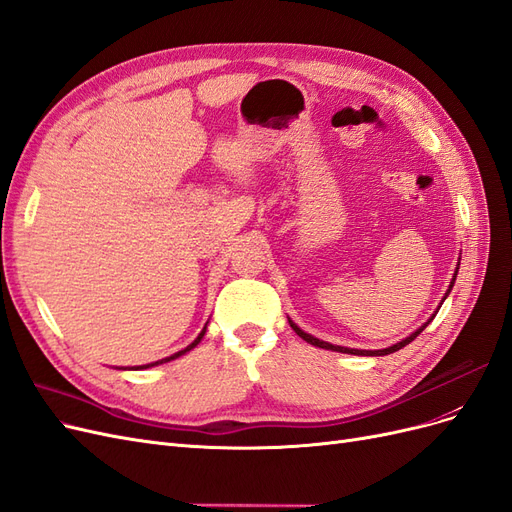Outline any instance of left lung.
<instances>
[{
    "instance_id": "8db88e82",
    "label": "left lung",
    "mask_w": 512,
    "mask_h": 512,
    "mask_svg": "<svg viewBox=\"0 0 512 512\" xmlns=\"http://www.w3.org/2000/svg\"><path fill=\"white\" fill-rule=\"evenodd\" d=\"M457 270H459V263H457ZM457 270H455V276H457ZM455 276H453V283H455ZM453 283H451V287H449V291H447V295L451 293V289H453ZM447 295H444V300H447ZM438 312V310H436ZM436 317V315H434ZM432 317V319H434ZM430 319V321H432ZM427 321V323H430ZM427 323L425 325H421L415 334H410L408 338H404L402 342H398V344H393V346H389V349H381V351H359V349H346V346H336V344H329V342H323V340H319V338H315V336H310V334H306V332H302V329L295 325L293 321H289V325L293 327V332L298 334L302 340H306L308 344H312V346H319V349H327V351H338V353H351V355H389V353H395V351H400L402 346H406V344H410L412 340H415L423 329L427 327Z\"/></svg>"
}]
</instances>
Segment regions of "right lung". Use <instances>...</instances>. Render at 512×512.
I'll list each match as a JSON object with an SVG mask.
<instances>
[{"instance_id": "1", "label": "right lung", "mask_w": 512, "mask_h": 512, "mask_svg": "<svg viewBox=\"0 0 512 512\" xmlns=\"http://www.w3.org/2000/svg\"><path fill=\"white\" fill-rule=\"evenodd\" d=\"M204 334H206V327L202 329V334L200 336H197L189 346H187V349H183V351H178V353H174L172 357H166V359H161V361H155V364H146V366H140V368H136V370H144V368H151V366H157V364H166V361H170V359H176V357H180V355H185L187 351H191L193 349V346H197V344H200V340L204 338Z\"/></svg>"}]
</instances>
